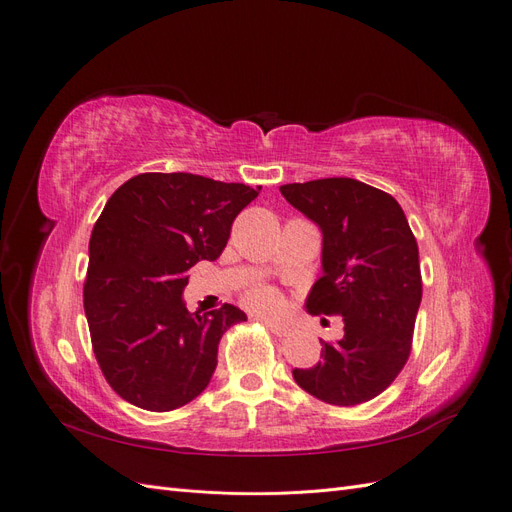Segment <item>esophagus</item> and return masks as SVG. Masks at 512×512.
Returning <instances> with one entry per match:
<instances>
[{"label":"esophagus","mask_w":512,"mask_h":512,"mask_svg":"<svg viewBox=\"0 0 512 512\" xmlns=\"http://www.w3.org/2000/svg\"><path fill=\"white\" fill-rule=\"evenodd\" d=\"M260 320L265 322L267 327H269L275 335H288V333H290V327H288V324H282V322L271 320V318H262V316H260Z\"/></svg>","instance_id":"1"}]
</instances>
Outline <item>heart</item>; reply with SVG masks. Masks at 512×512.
<instances>
[{"mask_svg": "<svg viewBox=\"0 0 512 512\" xmlns=\"http://www.w3.org/2000/svg\"><path fill=\"white\" fill-rule=\"evenodd\" d=\"M245 301L252 309H256V312H262V314L277 312V309H280L282 303H284L282 294L271 286H258V288L250 290V292H247Z\"/></svg>", "mask_w": 512, "mask_h": 512, "instance_id": "obj_1", "label": "heart"}]
</instances>
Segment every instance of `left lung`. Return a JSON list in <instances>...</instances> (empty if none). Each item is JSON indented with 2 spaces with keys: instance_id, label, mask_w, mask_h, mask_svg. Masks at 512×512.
<instances>
[{
  "instance_id": "8db88e82",
  "label": "left lung",
  "mask_w": 512,
  "mask_h": 512,
  "mask_svg": "<svg viewBox=\"0 0 512 512\" xmlns=\"http://www.w3.org/2000/svg\"><path fill=\"white\" fill-rule=\"evenodd\" d=\"M280 192L322 230V275L307 294V312L344 318V337L320 339V361L292 369L294 382L331 406L365 404L404 369L423 297L404 209L348 177L288 183Z\"/></svg>"
}]
</instances>
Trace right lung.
<instances>
[{"instance_id":"obj_1","label":"right lung","mask_w":512,"mask_h":512,"mask_svg":"<svg viewBox=\"0 0 512 512\" xmlns=\"http://www.w3.org/2000/svg\"><path fill=\"white\" fill-rule=\"evenodd\" d=\"M258 192L190 173H143L108 198L91 230L83 303L102 374L132 406L168 412L207 389L222 335L247 316L228 303L190 314L181 294L198 260L220 258Z\"/></svg>"}]
</instances>
